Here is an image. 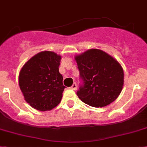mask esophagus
Here are the masks:
<instances>
[{"mask_svg":"<svg viewBox=\"0 0 147 147\" xmlns=\"http://www.w3.org/2000/svg\"><path fill=\"white\" fill-rule=\"evenodd\" d=\"M70 89L73 90H77V84H76V83H74L73 84L71 85V87H70Z\"/></svg>","mask_w":147,"mask_h":147,"instance_id":"34e87169","label":"esophagus"}]
</instances>
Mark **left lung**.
Wrapping results in <instances>:
<instances>
[{
	"instance_id": "1",
	"label": "left lung",
	"mask_w": 147,
	"mask_h": 147,
	"mask_svg": "<svg viewBox=\"0 0 147 147\" xmlns=\"http://www.w3.org/2000/svg\"><path fill=\"white\" fill-rule=\"evenodd\" d=\"M75 60L84 83L77 92L82 102L102 108L118 98L124 84V72L117 60L96 49L76 55Z\"/></svg>"
}]
</instances>
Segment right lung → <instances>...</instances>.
<instances>
[{"label":"right lung","mask_w":147,"mask_h":147,"mask_svg":"<svg viewBox=\"0 0 147 147\" xmlns=\"http://www.w3.org/2000/svg\"><path fill=\"white\" fill-rule=\"evenodd\" d=\"M62 57L50 51L39 52L19 72L18 84L24 100L34 109L51 111L60 104L65 87L59 72Z\"/></svg>","instance_id":"1"}]
</instances>
